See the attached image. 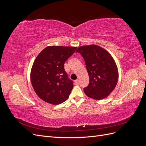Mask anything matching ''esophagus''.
Masks as SVG:
<instances>
[{"label":"esophagus","mask_w":146,"mask_h":146,"mask_svg":"<svg viewBox=\"0 0 146 146\" xmlns=\"http://www.w3.org/2000/svg\"><path fill=\"white\" fill-rule=\"evenodd\" d=\"M78 83H79V81H78V80H76V81H75V84H76V85H78Z\"/></svg>","instance_id":"34e87169"}]
</instances>
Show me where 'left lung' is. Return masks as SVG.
Listing matches in <instances>:
<instances>
[{"mask_svg": "<svg viewBox=\"0 0 146 146\" xmlns=\"http://www.w3.org/2000/svg\"><path fill=\"white\" fill-rule=\"evenodd\" d=\"M80 53L85 60L90 83L84 88L89 98L101 100L107 98L114 90L118 81V69L112 56L104 48L92 44L79 47Z\"/></svg>", "mask_w": 146, "mask_h": 146, "instance_id": "8db88e82", "label": "left lung"}]
</instances>
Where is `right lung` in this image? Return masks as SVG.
<instances>
[{"mask_svg":"<svg viewBox=\"0 0 146 146\" xmlns=\"http://www.w3.org/2000/svg\"><path fill=\"white\" fill-rule=\"evenodd\" d=\"M76 49V47L50 46L36 56L30 80L35 92L46 102L58 105L69 98L74 85L64 64Z\"/></svg>","mask_w":146,"mask_h":146,"instance_id":"add662e5","label":"right lung"}]
</instances>
